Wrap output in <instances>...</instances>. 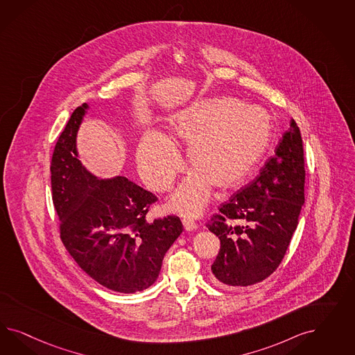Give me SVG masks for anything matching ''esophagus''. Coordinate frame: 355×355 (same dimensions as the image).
I'll return each mask as SVG.
<instances>
[{
  "mask_svg": "<svg viewBox=\"0 0 355 355\" xmlns=\"http://www.w3.org/2000/svg\"><path fill=\"white\" fill-rule=\"evenodd\" d=\"M183 227L187 230V232H193L196 229V224L193 221L191 217H184L182 220Z\"/></svg>",
  "mask_w": 355,
  "mask_h": 355,
  "instance_id": "esophagus-1",
  "label": "esophagus"
}]
</instances>
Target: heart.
Returning <instances> with one entry per match:
<instances>
[{
    "instance_id": "1",
    "label": "heart",
    "mask_w": 355,
    "mask_h": 355,
    "mask_svg": "<svg viewBox=\"0 0 355 355\" xmlns=\"http://www.w3.org/2000/svg\"><path fill=\"white\" fill-rule=\"evenodd\" d=\"M273 119L266 107L233 97L198 98L168 119V137L150 130L137 152L140 175L155 191L172 187L182 160L175 146L186 147L193 171L173 196L183 214L205 208L211 184L229 189L242 181L268 148Z\"/></svg>"
}]
</instances>
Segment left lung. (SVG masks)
Segmentation results:
<instances>
[{
  "label": "left lung",
  "mask_w": 355,
  "mask_h": 355,
  "mask_svg": "<svg viewBox=\"0 0 355 355\" xmlns=\"http://www.w3.org/2000/svg\"><path fill=\"white\" fill-rule=\"evenodd\" d=\"M303 205V141L291 119L257 180L223 205L207 225L221 243L211 267L216 282L248 286L270 276L286 254Z\"/></svg>",
  "instance_id": "left-lung-1"
}]
</instances>
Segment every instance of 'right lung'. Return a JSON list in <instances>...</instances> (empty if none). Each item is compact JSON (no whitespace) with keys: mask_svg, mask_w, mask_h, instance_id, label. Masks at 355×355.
Listing matches in <instances>:
<instances>
[{"mask_svg":"<svg viewBox=\"0 0 355 355\" xmlns=\"http://www.w3.org/2000/svg\"><path fill=\"white\" fill-rule=\"evenodd\" d=\"M88 104L76 107L52 156V198L69 254L100 285L137 293L159 277L162 259L183 226L175 216L147 221L153 193L123 175L100 178L79 160L78 131Z\"/></svg>","mask_w":355,"mask_h":355,"instance_id":"obj_1","label":"right lung"}]
</instances>
